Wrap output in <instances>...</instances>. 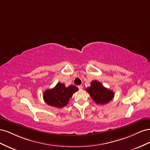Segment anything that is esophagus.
Here are the masks:
<instances>
[{"label": "esophagus", "mask_w": 150, "mask_h": 150, "mask_svg": "<svg viewBox=\"0 0 150 150\" xmlns=\"http://www.w3.org/2000/svg\"><path fill=\"white\" fill-rule=\"evenodd\" d=\"M78 87H79V89H82V88H83V87H82V85H79Z\"/></svg>", "instance_id": "obj_1"}]
</instances>
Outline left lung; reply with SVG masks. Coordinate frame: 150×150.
<instances>
[{"instance_id": "obj_1", "label": "left lung", "mask_w": 150, "mask_h": 150, "mask_svg": "<svg viewBox=\"0 0 150 150\" xmlns=\"http://www.w3.org/2000/svg\"><path fill=\"white\" fill-rule=\"evenodd\" d=\"M91 83V87H87L86 91L96 104L99 105L106 104L114 98V92L104 87L100 82L97 80H93Z\"/></svg>"}]
</instances>
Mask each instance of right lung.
<instances>
[{"label": "right lung", "instance_id": "right-lung-1", "mask_svg": "<svg viewBox=\"0 0 150 150\" xmlns=\"http://www.w3.org/2000/svg\"><path fill=\"white\" fill-rule=\"evenodd\" d=\"M78 91L79 88L74 85L66 87L64 83L58 82L54 88L45 91L43 99L48 105L62 108L68 104L73 94Z\"/></svg>", "mask_w": 150, "mask_h": 150}]
</instances>
